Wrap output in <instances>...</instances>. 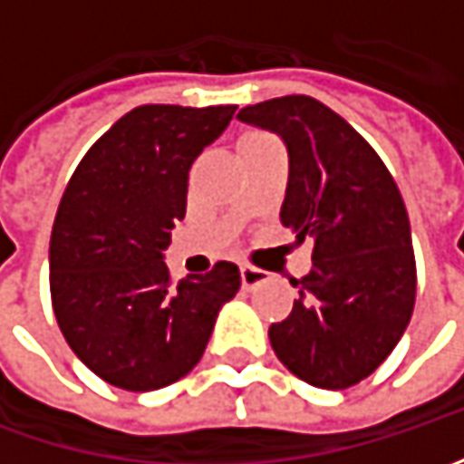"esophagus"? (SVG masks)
Segmentation results:
<instances>
[{"mask_svg":"<svg viewBox=\"0 0 464 464\" xmlns=\"http://www.w3.org/2000/svg\"><path fill=\"white\" fill-rule=\"evenodd\" d=\"M240 278L242 289H258L260 284L268 281V274L263 268H256V266H240Z\"/></svg>","mask_w":464,"mask_h":464,"instance_id":"obj_1","label":"esophagus"}]
</instances>
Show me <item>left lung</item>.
<instances>
[{
	"instance_id": "1",
	"label": "left lung",
	"mask_w": 464,
	"mask_h": 464,
	"mask_svg": "<svg viewBox=\"0 0 464 464\" xmlns=\"http://www.w3.org/2000/svg\"><path fill=\"white\" fill-rule=\"evenodd\" d=\"M242 123L281 136L289 186L281 224L310 237L312 271L299 299L268 328L292 374L343 390L398 346L416 304V258L402 196L380 154L320 100L286 95L247 105Z\"/></svg>"
}]
</instances>
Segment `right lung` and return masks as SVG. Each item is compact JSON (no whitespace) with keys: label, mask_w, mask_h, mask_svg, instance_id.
I'll return each instance as SVG.
<instances>
[{"label":"right lung","mask_w":464,"mask_h":464,"mask_svg":"<svg viewBox=\"0 0 464 464\" xmlns=\"http://www.w3.org/2000/svg\"><path fill=\"white\" fill-rule=\"evenodd\" d=\"M237 105H139L100 136L63 190L51 232V302L69 348L100 380L150 392L201 362L240 268L172 284L165 250L186 217L188 169Z\"/></svg>","instance_id":"obj_1"}]
</instances>
